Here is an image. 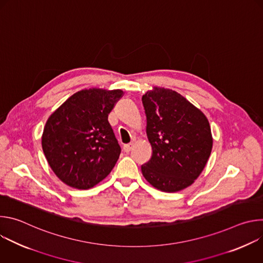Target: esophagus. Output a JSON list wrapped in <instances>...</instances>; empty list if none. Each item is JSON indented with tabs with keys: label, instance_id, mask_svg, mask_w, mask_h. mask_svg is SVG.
<instances>
[{
	"label": "esophagus",
	"instance_id": "34e87169",
	"mask_svg": "<svg viewBox=\"0 0 263 263\" xmlns=\"http://www.w3.org/2000/svg\"><path fill=\"white\" fill-rule=\"evenodd\" d=\"M132 147H133V143H128V144H125L124 145V151L126 152V153H129L131 149H132Z\"/></svg>",
	"mask_w": 263,
	"mask_h": 263
}]
</instances>
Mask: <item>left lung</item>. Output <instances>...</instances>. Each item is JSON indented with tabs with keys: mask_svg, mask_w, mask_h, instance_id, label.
I'll use <instances>...</instances> for the list:
<instances>
[{
	"mask_svg": "<svg viewBox=\"0 0 263 263\" xmlns=\"http://www.w3.org/2000/svg\"><path fill=\"white\" fill-rule=\"evenodd\" d=\"M151 159L141 165L155 189L176 193L192 185L204 170L212 149L209 122L180 93L154 87L142 96Z\"/></svg>",
	"mask_w": 263,
	"mask_h": 263,
	"instance_id": "obj_1",
	"label": "left lung"
}]
</instances>
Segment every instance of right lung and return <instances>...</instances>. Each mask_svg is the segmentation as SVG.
<instances>
[{
	"label": "right lung",
	"instance_id": "right-lung-1",
	"mask_svg": "<svg viewBox=\"0 0 263 263\" xmlns=\"http://www.w3.org/2000/svg\"><path fill=\"white\" fill-rule=\"evenodd\" d=\"M123 90L90 88L68 98L48 119L42 145L55 175L66 185L88 190L115 167L121 146L108 115Z\"/></svg>",
	"mask_w": 263,
	"mask_h": 263
}]
</instances>
